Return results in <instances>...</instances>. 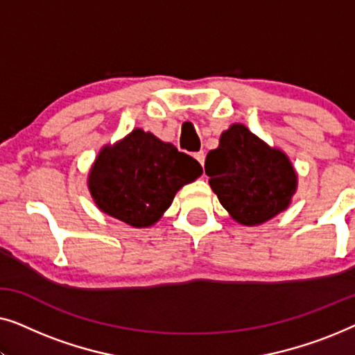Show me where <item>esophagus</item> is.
<instances>
[{"label":"esophagus","mask_w":355,"mask_h":355,"mask_svg":"<svg viewBox=\"0 0 355 355\" xmlns=\"http://www.w3.org/2000/svg\"><path fill=\"white\" fill-rule=\"evenodd\" d=\"M193 157H196L197 162L203 166V163H205V152H197L196 155H193Z\"/></svg>","instance_id":"obj_1"}]
</instances>
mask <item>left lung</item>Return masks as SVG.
<instances>
[{
  "label": "left lung",
  "mask_w": 355,
  "mask_h": 355,
  "mask_svg": "<svg viewBox=\"0 0 355 355\" xmlns=\"http://www.w3.org/2000/svg\"><path fill=\"white\" fill-rule=\"evenodd\" d=\"M205 173L211 191L232 220L255 226L289 207L297 173L288 155L270 147L244 124H232L210 150Z\"/></svg>",
  "instance_id": "left-lung-1"
}]
</instances>
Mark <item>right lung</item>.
<instances>
[{"label":"right lung","mask_w":355,"mask_h":355,"mask_svg":"<svg viewBox=\"0 0 355 355\" xmlns=\"http://www.w3.org/2000/svg\"><path fill=\"white\" fill-rule=\"evenodd\" d=\"M202 173L200 163L173 144L134 129L100 150L89 173V191L106 215L148 227L168 210L179 189Z\"/></svg>","instance_id":"1"}]
</instances>
